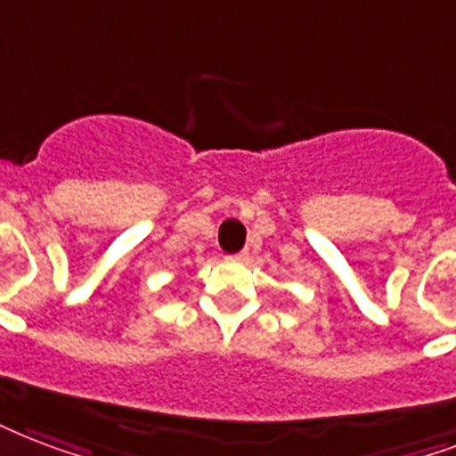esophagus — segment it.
I'll list each match as a JSON object with an SVG mask.
<instances>
[{
	"label": "esophagus",
	"instance_id": "esophagus-1",
	"mask_svg": "<svg viewBox=\"0 0 456 456\" xmlns=\"http://www.w3.org/2000/svg\"><path fill=\"white\" fill-rule=\"evenodd\" d=\"M229 258H232V260H246V258H248V253H246V251L234 253V256H229Z\"/></svg>",
	"mask_w": 456,
	"mask_h": 456
}]
</instances>
